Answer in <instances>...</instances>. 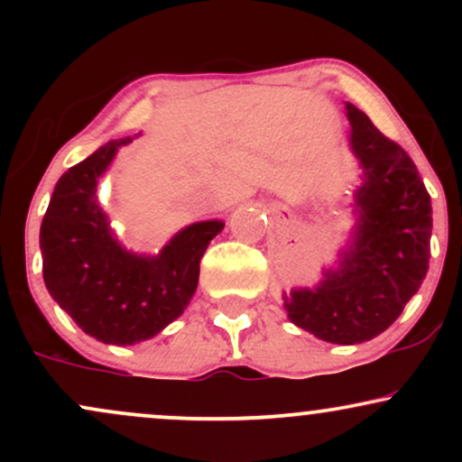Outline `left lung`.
Wrapping results in <instances>:
<instances>
[{
    "label": "left lung",
    "mask_w": 462,
    "mask_h": 462,
    "mask_svg": "<svg viewBox=\"0 0 462 462\" xmlns=\"http://www.w3.org/2000/svg\"><path fill=\"white\" fill-rule=\"evenodd\" d=\"M347 116L365 169L356 241L321 286L284 298L295 326L338 346L369 341L402 315L428 273L432 235L430 195L411 156L356 106L347 104Z\"/></svg>",
    "instance_id": "obj_1"
}]
</instances>
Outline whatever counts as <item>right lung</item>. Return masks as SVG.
Instances as JSON below:
<instances>
[{"label":"right lung","instance_id":"right-lung-1","mask_svg":"<svg viewBox=\"0 0 462 462\" xmlns=\"http://www.w3.org/2000/svg\"><path fill=\"white\" fill-rule=\"evenodd\" d=\"M108 141L56 182L41 224L43 278L60 309L102 343L132 346L182 315L199 280L206 247L221 221L184 227L156 258L128 254L110 236L95 199L97 180L121 145Z\"/></svg>","mask_w":462,"mask_h":462}]
</instances>
